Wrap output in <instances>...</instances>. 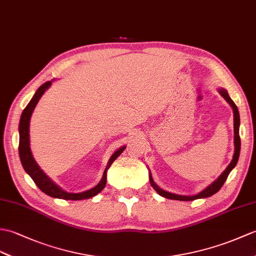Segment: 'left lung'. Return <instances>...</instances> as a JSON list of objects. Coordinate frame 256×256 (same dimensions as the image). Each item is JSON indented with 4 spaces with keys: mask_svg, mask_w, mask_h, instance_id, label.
Returning <instances> with one entry per match:
<instances>
[{
    "mask_svg": "<svg viewBox=\"0 0 256 256\" xmlns=\"http://www.w3.org/2000/svg\"><path fill=\"white\" fill-rule=\"evenodd\" d=\"M219 94H222V96L227 100V102L231 106V108L234 110V158L231 160V162L229 164V166L226 170L222 172V174L219 176V178L217 180L214 181L210 186H207L203 191L200 192L198 194L193 195V196H186V195H178V194H174V193H169L167 191H164V190L160 188L157 184L154 182L152 180V174L150 171V181L152 186L156 190V192L164 196L166 198H170V200H198V198H210V196L214 195L215 193H217L220 188L224 186V183L227 180V178L229 176V174L232 170L236 164L238 162V159H239L240 156V148H241V140H240V135H239V126H240V116H239V111H238V106H236V104L232 101L229 97V94L227 92V90H224V89L220 88L219 89Z\"/></svg>",
    "mask_w": 256,
    "mask_h": 256,
    "instance_id": "1",
    "label": "left lung"
}]
</instances>
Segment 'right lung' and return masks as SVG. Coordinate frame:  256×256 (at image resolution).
<instances>
[{
  "mask_svg": "<svg viewBox=\"0 0 256 256\" xmlns=\"http://www.w3.org/2000/svg\"><path fill=\"white\" fill-rule=\"evenodd\" d=\"M52 84V82H46L44 84L41 85L37 92H34V97L32 100L29 101V104L24 109L22 116H20V146H18V152H20V158L24 169L27 172V174L30 176L34 182L36 183L41 191L46 193V195L51 196V198H63V200H85V198H90L92 196L97 195L100 193L106 186V171L110 168V166L112 162L121 155L122 152L126 150V146H122L121 148L114 154L111 156L108 164L104 169L102 179L97 184L96 186L88 190V191L82 192V193H68L63 191V190L58 186L56 184L53 182L49 176H48L44 172L40 169L38 164L34 162V159L32 157V154L30 150V144H29V123H30V118L32 114V111L34 109L36 104H38L39 99L41 96L44 94V92L49 88Z\"/></svg>",
  "mask_w": 256,
  "mask_h": 256,
  "instance_id": "obj_1",
  "label": "right lung"
}]
</instances>
